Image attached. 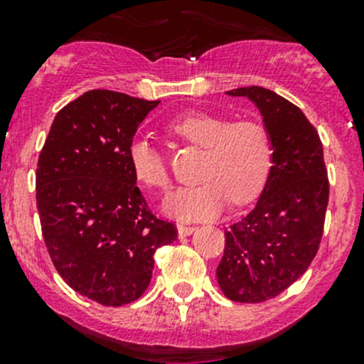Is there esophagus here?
I'll return each mask as SVG.
<instances>
[{"label":"esophagus","instance_id":"obj_1","mask_svg":"<svg viewBox=\"0 0 364 364\" xmlns=\"http://www.w3.org/2000/svg\"><path fill=\"white\" fill-rule=\"evenodd\" d=\"M196 230V227L193 225H186V223H178V234L179 236H190V234Z\"/></svg>","mask_w":364,"mask_h":364}]
</instances>
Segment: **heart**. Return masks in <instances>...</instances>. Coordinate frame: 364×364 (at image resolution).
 <instances>
[{"instance_id": "heart-1", "label": "heart", "mask_w": 364, "mask_h": 364, "mask_svg": "<svg viewBox=\"0 0 364 364\" xmlns=\"http://www.w3.org/2000/svg\"><path fill=\"white\" fill-rule=\"evenodd\" d=\"M168 134L204 148L199 179L165 200V209L183 220H209L229 204L255 200L266 188L274 167V139L262 121H230L216 114L192 111L174 117ZM128 164L142 186L159 192L171 188L167 160L146 139L128 146Z\"/></svg>"}]
</instances>
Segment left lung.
I'll list each match as a JSON object with an SVG mask.
<instances>
[{
	"label": "left lung",
	"mask_w": 364,
	"mask_h": 364,
	"mask_svg": "<svg viewBox=\"0 0 364 364\" xmlns=\"http://www.w3.org/2000/svg\"><path fill=\"white\" fill-rule=\"evenodd\" d=\"M248 97L274 139V167L255 208L225 230L216 267L222 292L264 303L291 287L317 255L329 200L322 142L299 107L260 86L227 91Z\"/></svg>",
	"instance_id": "1"
}]
</instances>
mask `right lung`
<instances>
[{"instance_id": "obj_1", "label": "right lung", "mask_w": 364, "mask_h": 364, "mask_svg": "<svg viewBox=\"0 0 364 364\" xmlns=\"http://www.w3.org/2000/svg\"><path fill=\"white\" fill-rule=\"evenodd\" d=\"M160 100L91 90L54 117L36 165V208L60 277L104 306L139 299L155 252L178 240L153 215L128 164L137 127Z\"/></svg>"}]
</instances>
